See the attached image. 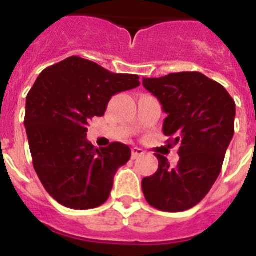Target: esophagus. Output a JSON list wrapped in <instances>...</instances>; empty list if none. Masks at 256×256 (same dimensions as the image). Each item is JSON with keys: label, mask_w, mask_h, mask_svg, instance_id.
Returning a JSON list of instances; mask_svg holds the SVG:
<instances>
[{"label": "esophagus", "mask_w": 256, "mask_h": 256, "mask_svg": "<svg viewBox=\"0 0 256 256\" xmlns=\"http://www.w3.org/2000/svg\"><path fill=\"white\" fill-rule=\"evenodd\" d=\"M144 152L142 150V148H132V160H136L138 156H144Z\"/></svg>", "instance_id": "34e87169"}]
</instances>
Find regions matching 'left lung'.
<instances>
[{
    "label": "left lung",
    "instance_id": "8db88e82",
    "mask_svg": "<svg viewBox=\"0 0 256 256\" xmlns=\"http://www.w3.org/2000/svg\"><path fill=\"white\" fill-rule=\"evenodd\" d=\"M144 86L168 112L164 124L168 142L179 146L174 168L156 154L158 170L142 179L144 198L160 211L188 210L206 196L220 174L234 136L235 102L220 84L198 72L144 78Z\"/></svg>",
    "mask_w": 256,
    "mask_h": 256
}]
</instances>
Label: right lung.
<instances>
[{"label":"right lung","mask_w":256,"mask_h":256,"mask_svg":"<svg viewBox=\"0 0 256 256\" xmlns=\"http://www.w3.org/2000/svg\"><path fill=\"white\" fill-rule=\"evenodd\" d=\"M140 85L138 76L110 73L74 56L46 68L30 88L24 122L34 170L62 206L88 210L108 200L132 152L120 142L94 148L86 140L88 120L104 116L114 94Z\"/></svg>","instance_id":"right-lung-1"}]
</instances>
